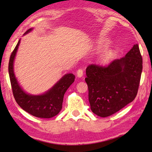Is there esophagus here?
<instances>
[{
    "label": "esophagus",
    "instance_id": "obj_1",
    "mask_svg": "<svg viewBox=\"0 0 152 152\" xmlns=\"http://www.w3.org/2000/svg\"><path fill=\"white\" fill-rule=\"evenodd\" d=\"M77 76L78 77V78H82V76H83V70L82 69H78L77 70Z\"/></svg>",
    "mask_w": 152,
    "mask_h": 152
}]
</instances>
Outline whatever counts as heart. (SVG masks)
Returning a JSON list of instances; mask_svg holds the SVG:
<instances>
[{
  "instance_id": "heart-1",
  "label": "heart",
  "mask_w": 152,
  "mask_h": 152,
  "mask_svg": "<svg viewBox=\"0 0 152 152\" xmlns=\"http://www.w3.org/2000/svg\"><path fill=\"white\" fill-rule=\"evenodd\" d=\"M110 42L107 39H102L100 40L96 45V50L101 51L108 48ZM115 56V51L114 50H106L103 52L98 59V62L100 64H105L110 62Z\"/></svg>"
}]
</instances>
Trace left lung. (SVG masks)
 <instances>
[{
  "label": "left lung",
  "instance_id": "1",
  "mask_svg": "<svg viewBox=\"0 0 152 152\" xmlns=\"http://www.w3.org/2000/svg\"><path fill=\"white\" fill-rule=\"evenodd\" d=\"M142 59L138 45L125 56L107 66L91 64L86 69L91 111L100 117L115 114L136 97L139 86Z\"/></svg>",
  "mask_w": 152,
  "mask_h": 152
}]
</instances>
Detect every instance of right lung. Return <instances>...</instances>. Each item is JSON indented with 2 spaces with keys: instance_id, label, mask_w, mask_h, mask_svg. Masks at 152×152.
<instances>
[{
  "instance_id": "obj_1",
  "label": "right lung",
  "mask_w": 152,
  "mask_h": 152,
  "mask_svg": "<svg viewBox=\"0 0 152 152\" xmlns=\"http://www.w3.org/2000/svg\"><path fill=\"white\" fill-rule=\"evenodd\" d=\"M33 30L31 28L23 35ZM19 39L10 58L8 72L13 95L18 105L28 114L40 118H51L59 114L62 109L64 95L67 89L74 82L75 76L72 73L66 74L52 88L41 95H31L25 92L19 85L15 77L14 63L20 44Z\"/></svg>"
}]
</instances>
